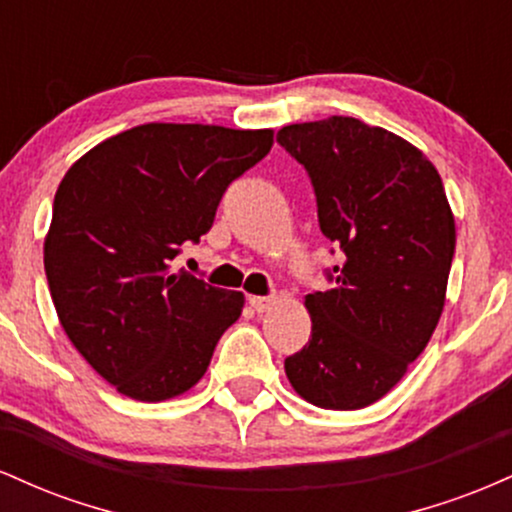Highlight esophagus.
Masks as SVG:
<instances>
[{
  "label": "esophagus",
  "instance_id": "1",
  "mask_svg": "<svg viewBox=\"0 0 512 512\" xmlns=\"http://www.w3.org/2000/svg\"><path fill=\"white\" fill-rule=\"evenodd\" d=\"M248 301L252 308L257 310V313H267V310L276 303V296H250Z\"/></svg>",
  "mask_w": 512,
  "mask_h": 512
}]
</instances>
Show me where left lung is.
Returning a JSON list of instances; mask_svg holds the SVG:
<instances>
[{"instance_id": "1", "label": "left lung", "mask_w": 512, "mask_h": 512, "mask_svg": "<svg viewBox=\"0 0 512 512\" xmlns=\"http://www.w3.org/2000/svg\"><path fill=\"white\" fill-rule=\"evenodd\" d=\"M276 142L305 168L322 236L344 252L325 269L332 289L305 296L313 330L286 375L315 407L363 409L402 380L443 313L455 255L448 197L416 146L356 117L281 127Z\"/></svg>"}]
</instances>
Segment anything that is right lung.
Masks as SVG:
<instances>
[{
	"instance_id": "obj_1",
	"label": "right lung",
	"mask_w": 512,
	"mask_h": 512,
	"mask_svg": "<svg viewBox=\"0 0 512 512\" xmlns=\"http://www.w3.org/2000/svg\"><path fill=\"white\" fill-rule=\"evenodd\" d=\"M272 149V129L139 125L67 170L52 202L45 274L69 342L122 395L161 402L207 373L243 293L173 272L223 192Z\"/></svg>"
}]
</instances>
